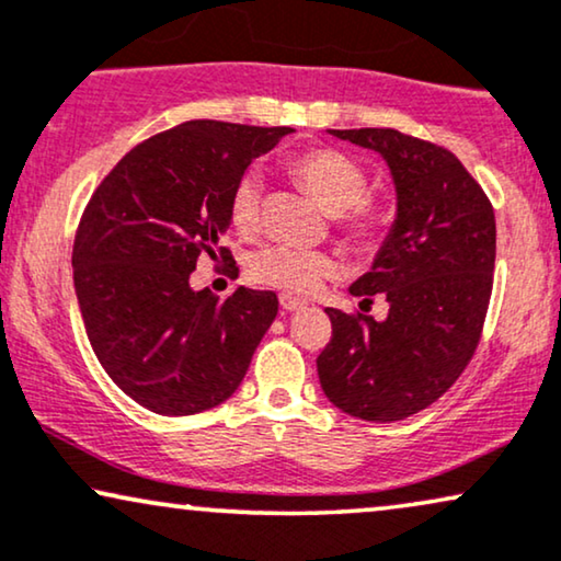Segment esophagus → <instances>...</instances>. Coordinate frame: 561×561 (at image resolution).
Wrapping results in <instances>:
<instances>
[{"label": "esophagus", "mask_w": 561, "mask_h": 561, "mask_svg": "<svg viewBox=\"0 0 561 561\" xmlns=\"http://www.w3.org/2000/svg\"><path fill=\"white\" fill-rule=\"evenodd\" d=\"M279 305H282V310H287V312H297L305 308V302L297 300V297H293V295H282Z\"/></svg>", "instance_id": "1"}]
</instances>
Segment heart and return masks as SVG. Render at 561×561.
Masks as SVG:
<instances>
[{"label":"heart","instance_id":"heart-1","mask_svg":"<svg viewBox=\"0 0 561 561\" xmlns=\"http://www.w3.org/2000/svg\"><path fill=\"white\" fill-rule=\"evenodd\" d=\"M293 174L300 179L312 197L331 215H339V226L354 238L367 243L379 230V213L369 203L367 174L333 148H316L293 161ZM228 215L236 230L253 233L264 215V179L259 171H245L230 192ZM341 272L333 253L289 249V245H268L251 261L253 279L261 285L285 289L289 295H312L320 282Z\"/></svg>","mask_w":561,"mask_h":561}]
</instances>
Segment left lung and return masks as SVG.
Listing matches in <instances>:
<instances>
[{
  "label": "left lung",
  "instance_id": "1",
  "mask_svg": "<svg viewBox=\"0 0 561 561\" xmlns=\"http://www.w3.org/2000/svg\"><path fill=\"white\" fill-rule=\"evenodd\" d=\"M382 156L398 213L382 249L348 293L385 295V320L328 308L318 356L325 398L362 421L392 423L436 402L472 358L495 268V213L446 148L392 128L328 130Z\"/></svg>",
  "mask_w": 561,
  "mask_h": 561
}]
</instances>
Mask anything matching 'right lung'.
Wrapping results in <instances>:
<instances>
[{"label": "right lung", "instance_id": "obj_1", "mask_svg": "<svg viewBox=\"0 0 561 561\" xmlns=\"http://www.w3.org/2000/svg\"><path fill=\"white\" fill-rule=\"evenodd\" d=\"M293 128L190 119L144 140L104 176L73 241V289L112 382L159 415L220 405L274 323V293L192 289L197 259L233 261L222 236L238 176Z\"/></svg>", "mask_w": 561, "mask_h": 561}]
</instances>
